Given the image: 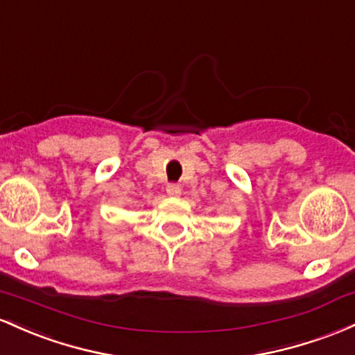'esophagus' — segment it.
<instances>
[{
	"instance_id": "34e87169",
	"label": "esophagus",
	"mask_w": 355,
	"mask_h": 355,
	"mask_svg": "<svg viewBox=\"0 0 355 355\" xmlns=\"http://www.w3.org/2000/svg\"><path fill=\"white\" fill-rule=\"evenodd\" d=\"M166 193H167V196H171V198H179V196H181V186H179V184H167L166 186Z\"/></svg>"
}]
</instances>
